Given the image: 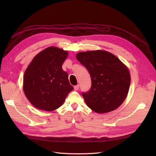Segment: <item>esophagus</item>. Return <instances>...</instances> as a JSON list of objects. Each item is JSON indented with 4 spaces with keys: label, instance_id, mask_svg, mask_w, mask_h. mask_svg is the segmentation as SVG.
<instances>
[{
    "label": "esophagus",
    "instance_id": "esophagus-1",
    "mask_svg": "<svg viewBox=\"0 0 156 156\" xmlns=\"http://www.w3.org/2000/svg\"><path fill=\"white\" fill-rule=\"evenodd\" d=\"M79 88V84H78V85H76V86L74 87V90H78Z\"/></svg>",
    "mask_w": 156,
    "mask_h": 156
}]
</instances>
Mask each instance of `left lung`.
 Segmentation results:
<instances>
[{"instance_id": "obj_1", "label": "left lung", "mask_w": 156, "mask_h": 156, "mask_svg": "<svg viewBox=\"0 0 156 156\" xmlns=\"http://www.w3.org/2000/svg\"><path fill=\"white\" fill-rule=\"evenodd\" d=\"M76 58L91 77L90 90L82 93L87 106L98 113L111 112L120 106L131 83L126 66L115 55L102 50L79 52Z\"/></svg>"}]
</instances>
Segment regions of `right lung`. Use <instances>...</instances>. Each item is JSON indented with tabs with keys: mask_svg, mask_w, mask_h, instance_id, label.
I'll use <instances>...</instances> for the list:
<instances>
[{
	"mask_svg": "<svg viewBox=\"0 0 156 156\" xmlns=\"http://www.w3.org/2000/svg\"><path fill=\"white\" fill-rule=\"evenodd\" d=\"M68 52L49 47L37 54L26 69L23 91L31 104L40 110L53 111L62 105L73 90L62 66Z\"/></svg>",
	"mask_w": 156,
	"mask_h": 156,
	"instance_id": "1",
	"label": "right lung"
}]
</instances>
